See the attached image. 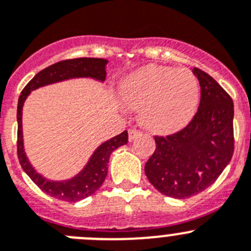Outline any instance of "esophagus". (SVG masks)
Returning a JSON list of instances; mask_svg holds the SVG:
<instances>
[{"label": "esophagus", "instance_id": "esophagus-1", "mask_svg": "<svg viewBox=\"0 0 251 251\" xmlns=\"http://www.w3.org/2000/svg\"><path fill=\"white\" fill-rule=\"evenodd\" d=\"M140 134H141V131L137 130V128H135V127L128 128V140H130V141H132V140H134L135 137Z\"/></svg>", "mask_w": 251, "mask_h": 251}]
</instances>
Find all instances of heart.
Wrapping results in <instances>:
<instances>
[{"mask_svg":"<svg viewBox=\"0 0 251 251\" xmlns=\"http://www.w3.org/2000/svg\"><path fill=\"white\" fill-rule=\"evenodd\" d=\"M121 99L130 109L141 110L149 128L171 131L185 125L195 112L199 83L190 70L150 65L124 82Z\"/></svg>","mask_w":251,"mask_h":251,"instance_id":"b5f03b06","label":"heart"}]
</instances>
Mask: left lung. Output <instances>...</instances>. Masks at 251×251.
<instances>
[{
	"instance_id": "left-lung-1",
	"label": "left lung",
	"mask_w": 251,
	"mask_h": 251,
	"mask_svg": "<svg viewBox=\"0 0 251 251\" xmlns=\"http://www.w3.org/2000/svg\"><path fill=\"white\" fill-rule=\"evenodd\" d=\"M200 103L191 121L177 132L153 139L156 149L145 165L149 181L160 193L187 199L216 181L234 153V103L230 95L202 70Z\"/></svg>"
}]
</instances>
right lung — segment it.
<instances>
[{
	"instance_id": "add662e5",
	"label": "right lung",
	"mask_w": 251,
	"mask_h": 251,
	"mask_svg": "<svg viewBox=\"0 0 251 251\" xmlns=\"http://www.w3.org/2000/svg\"><path fill=\"white\" fill-rule=\"evenodd\" d=\"M106 64H107V60L92 57L60 61L38 72L25 86L20 95L19 105H17V125H19L17 127V156H19L20 164L25 173L30 176L31 180L44 193L58 200L70 202L80 201L82 199L92 195L95 191H98L107 176V162H109L110 155L112 151L127 142V131L125 130L120 135L107 140L102 145L99 146L85 169L75 177L67 181H50L45 179L44 176L36 173L25 153L24 139H22V106L32 90L45 86V85L74 77H92L103 81L106 77Z\"/></svg>"
}]
</instances>
